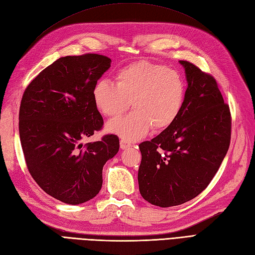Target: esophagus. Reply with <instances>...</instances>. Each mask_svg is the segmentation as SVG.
<instances>
[{"mask_svg": "<svg viewBox=\"0 0 255 255\" xmlns=\"http://www.w3.org/2000/svg\"><path fill=\"white\" fill-rule=\"evenodd\" d=\"M129 146H132V143L128 142V140H126V139L120 140V148L121 149H128V148H129Z\"/></svg>", "mask_w": 255, "mask_h": 255, "instance_id": "esophagus-1", "label": "esophagus"}]
</instances>
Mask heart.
I'll use <instances>...</instances> for the list:
<instances>
[{
    "label": "heart",
    "mask_w": 255,
    "mask_h": 255,
    "mask_svg": "<svg viewBox=\"0 0 255 255\" xmlns=\"http://www.w3.org/2000/svg\"><path fill=\"white\" fill-rule=\"evenodd\" d=\"M116 84L98 81L91 95L97 110L105 117H116L129 106L133 112L111 120L107 132L126 140H137L153 127L159 130L170 127L179 116L185 99V83L173 69L148 60L121 68Z\"/></svg>",
    "instance_id": "b5f03b06"
}]
</instances>
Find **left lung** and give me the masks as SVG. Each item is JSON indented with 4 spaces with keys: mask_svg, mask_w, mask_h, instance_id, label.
I'll return each instance as SVG.
<instances>
[{
    "mask_svg": "<svg viewBox=\"0 0 255 255\" xmlns=\"http://www.w3.org/2000/svg\"><path fill=\"white\" fill-rule=\"evenodd\" d=\"M180 63L188 83L182 110L170 127L139 144V191L145 201L160 207L180 205L201 194L231 141L230 107L215 78L187 60Z\"/></svg>",
    "mask_w": 255,
    "mask_h": 255,
    "instance_id": "obj_1",
    "label": "left lung"
}]
</instances>
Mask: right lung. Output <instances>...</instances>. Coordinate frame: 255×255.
<instances>
[{"label": "right lung", "instance_id": "add662e5", "mask_svg": "<svg viewBox=\"0 0 255 255\" xmlns=\"http://www.w3.org/2000/svg\"><path fill=\"white\" fill-rule=\"evenodd\" d=\"M111 61L94 53L60 57L22 96L19 134L28 171L43 191L67 204L99 194L103 166L119 151V138L113 134L81 142L103 127L91 91Z\"/></svg>", "mask_w": 255, "mask_h": 255}]
</instances>
